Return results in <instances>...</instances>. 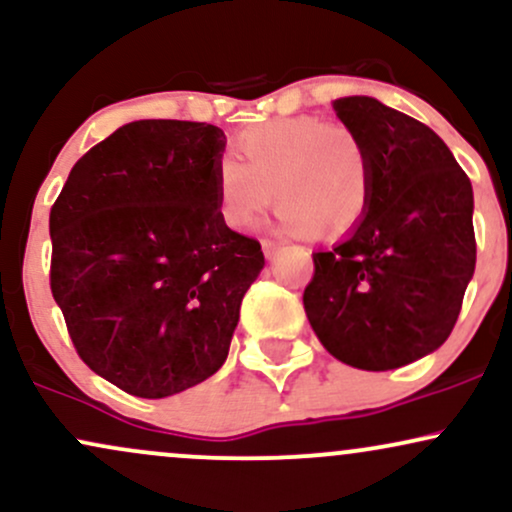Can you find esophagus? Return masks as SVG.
<instances>
[{
  "label": "esophagus",
  "instance_id": "esophagus-1",
  "mask_svg": "<svg viewBox=\"0 0 512 512\" xmlns=\"http://www.w3.org/2000/svg\"><path fill=\"white\" fill-rule=\"evenodd\" d=\"M279 250V243H274V240H262V252L267 257H274V252Z\"/></svg>",
  "mask_w": 512,
  "mask_h": 512
}]
</instances>
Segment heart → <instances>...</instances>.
<instances>
[{"label": "heart", "instance_id": "heart-1", "mask_svg": "<svg viewBox=\"0 0 512 512\" xmlns=\"http://www.w3.org/2000/svg\"><path fill=\"white\" fill-rule=\"evenodd\" d=\"M238 154L216 166V202L231 228L250 226L272 202L284 231L310 236L351 231L370 202V161L363 139L342 122L315 115L281 117L245 129Z\"/></svg>", "mask_w": 512, "mask_h": 512}]
</instances>
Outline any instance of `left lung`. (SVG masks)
I'll return each mask as SVG.
<instances>
[{
  "instance_id": "left-lung-1",
  "label": "left lung",
  "mask_w": 512,
  "mask_h": 512,
  "mask_svg": "<svg viewBox=\"0 0 512 512\" xmlns=\"http://www.w3.org/2000/svg\"><path fill=\"white\" fill-rule=\"evenodd\" d=\"M334 110L366 144L370 202L349 238L313 252L305 315L346 366L392 370L455 327L477 264L472 182L424 122L368 96Z\"/></svg>"
}]
</instances>
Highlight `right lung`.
<instances>
[{
	"instance_id": "1",
	"label": "right lung",
	"mask_w": 512,
	"mask_h": 512,
	"mask_svg": "<svg viewBox=\"0 0 512 512\" xmlns=\"http://www.w3.org/2000/svg\"><path fill=\"white\" fill-rule=\"evenodd\" d=\"M223 149L207 122H129L74 163L50 209V289L76 354L134 397L214 375L264 267L219 214Z\"/></svg>"
}]
</instances>
